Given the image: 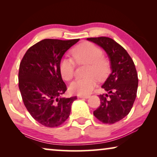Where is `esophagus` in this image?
I'll use <instances>...</instances> for the list:
<instances>
[{
	"mask_svg": "<svg viewBox=\"0 0 157 157\" xmlns=\"http://www.w3.org/2000/svg\"><path fill=\"white\" fill-rule=\"evenodd\" d=\"M89 97H90L89 95H86V96L80 95V96H78V98H89Z\"/></svg>",
	"mask_w": 157,
	"mask_h": 157,
	"instance_id": "34e87169",
	"label": "esophagus"
}]
</instances>
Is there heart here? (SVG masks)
<instances>
[{"instance_id": "1", "label": "heart", "mask_w": 157, "mask_h": 157, "mask_svg": "<svg viewBox=\"0 0 157 157\" xmlns=\"http://www.w3.org/2000/svg\"><path fill=\"white\" fill-rule=\"evenodd\" d=\"M71 55L76 63L87 65V68L85 74L86 77L73 81L69 86V91L78 95H87L96 86V78L101 81L106 78L109 70V62L103 56L101 49L89 42L78 45L72 51ZM74 62L71 59H62L59 63L62 78L70 81L74 76Z\"/></svg>"}]
</instances>
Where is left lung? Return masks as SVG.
<instances>
[{
	"instance_id": "1",
	"label": "left lung",
	"mask_w": 157,
	"mask_h": 157,
	"mask_svg": "<svg viewBox=\"0 0 157 157\" xmlns=\"http://www.w3.org/2000/svg\"><path fill=\"white\" fill-rule=\"evenodd\" d=\"M88 40L104 49L111 63V73L102 88L101 105L94 115L104 124H114L124 119L132 109L136 96L138 76L134 61L125 49L112 38H89Z\"/></svg>"
}]
</instances>
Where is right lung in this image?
Wrapping results in <instances>:
<instances>
[{
	"instance_id": "right-lung-1",
	"label": "right lung",
	"mask_w": 157,
	"mask_h": 157,
	"mask_svg": "<svg viewBox=\"0 0 157 157\" xmlns=\"http://www.w3.org/2000/svg\"><path fill=\"white\" fill-rule=\"evenodd\" d=\"M78 40L44 39L29 48L20 63L18 86L25 108L36 121L47 127L61 125L77 98L61 96L67 88L59 63Z\"/></svg>"
}]
</instances>
